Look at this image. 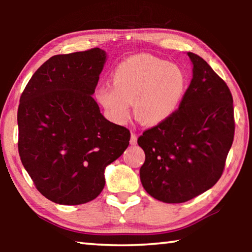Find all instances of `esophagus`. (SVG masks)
I'll return each mask as SVG.
<instances>
[{
    "label": "esophagus",
    "instance_id": "esophagus-1",
    "mask_svg": "<svg viewBox=\"0 0 252 252\" xmlns=\"http://www.w3.org/2000/svg\"><path fill=\"white\" fill-rule=\"evenodd\" d=\"M136 141H138V138H136V135L134 133H132L131 134V139H130V143L132 144V146H135Z\"/></svg>",
    "mask_w": 252,
    "mask_h": 252
}]
</instances>
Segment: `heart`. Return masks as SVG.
<instances>
[{
  "label": "heart",
  "mask_w": 252,
  "mask_h": 252,
  "mask_svg": "<svg viewBox=\"0 0 252 252\" xmlns=\"http://www.w3.org/2000/svg\"><path fill=\"white\" fill-rule=\"evenodd\" d=\"M111 85H101L95 99L105 117L117 125L134 116L143 125L158 126L171 118L187 91V76L180 67L149 54L133 55L121 63L111 75Z\"/></svg>",
  "instance_id": "1"
}]
</instances>
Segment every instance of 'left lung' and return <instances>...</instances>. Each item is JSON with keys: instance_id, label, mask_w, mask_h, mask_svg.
Segmentation results:
<instances>
[{"instance_id": "1", "label": "left lung", "mask_w": 252, "mask_h": 252, "mask_svg": "<svg viewBox=\"0 0 252 252\" xmlns=\"http://www.w3.org/2000/svg\"><path fill=\"white\" fill-rule=\"evenodd\" d=\"M193 75L179 109L146 130L140 179L147 192L167 203L189 201L222 176L233 142V99L228 85L199 55L188 52Z\"/></svg>"}]
</instances>
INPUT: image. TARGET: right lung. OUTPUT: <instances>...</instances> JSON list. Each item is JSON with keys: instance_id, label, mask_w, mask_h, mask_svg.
<instances>
[{"instance_id": "obj_1", "label": "right lung", "mask_w": 252, "mask_h": 252, "mask_svg": "<svg viewBox=\"0 0 252 252\" xmlns=\"http://www.w3.org/2000/svg\"><path fill=\"white\" fill-rule=\"evenodd\" d=\"M105 60L99 48L54 55L20 97L21 161L36 189L55 203L95 199L105 167L129 146L130 131L106 120L92 97Z\"/></svg>"}]
</instances>
